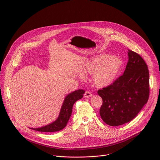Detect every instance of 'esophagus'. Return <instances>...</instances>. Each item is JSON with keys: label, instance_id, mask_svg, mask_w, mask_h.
Instances as JSON below:
<instances>
[{"label": "esophagus", "instance_id": "1", "mask_svg": "<svg viewBox=\"0 0 160 160\" xmlns=\"http://www.w3.org/2000/svg\"><path fill=\"white\" fill-rule=\"evenodd\" d=\"M92 93L90 92L89 91H85V94H84V97H85V98H90V97H92Z\"/></svg>", "mask_w": 160, "mask_h": 160}]
</instances>
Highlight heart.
I'll use <instances>...</instances> for the list:
<instances>
[{"label":"heart","mask_w":160,"mask_h":160,"mask_svg":"<svg viewBox=\"0 0 160 160\" xmlns=\"http://www.w3.org/2000/svg\"><path fill=\"white\" fill-rule=\"evenodd\" d=\"M123 65L118 57L101 54L87 60L83 67L85 74L94 75V84L98 87H104L114 82Z\"/></svg>","instance_id":"b5f03b06"}]
</instances>
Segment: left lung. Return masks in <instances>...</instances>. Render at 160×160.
<instances>
[{"instance_id":"left-lung-1","label":"left lung","mask_w":160,"mask_h":160,"mask_svg":"<svg viewBox=\"0 0 160 160\" xmlns=\"http://www.w3.org/2000/svg\"><path fill=\"white\" fill-rule=\"evenodd\" d=\"M128 61L123 74L110 85L99 90L102 99V120L110 126L132 120L147 103L149 95L148 68L141 56L128 50Z\"/></svg>"}]
</instances>
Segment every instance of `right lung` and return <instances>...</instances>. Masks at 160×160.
Instances as JSON below:
<instances>
[{
	"label": "right lung",
	"instance_id": "add662e5",
	"mask_svg": "<svg viewBox=\"0 0 160 160\" xmlns=\"http://www.w3.org/2000/svg\"><path fill=\"white\" fill-rule=\"evenodd\" d=\"M85 90L78 89L68 94L64 98L58 118L53 122L38 128H30L39 132H54L61 130L67 125L72 113L74 103L83 98Z\"/></svg>",
	"mask_w": 160,
	"mask_h": 160
}]
</instances>
